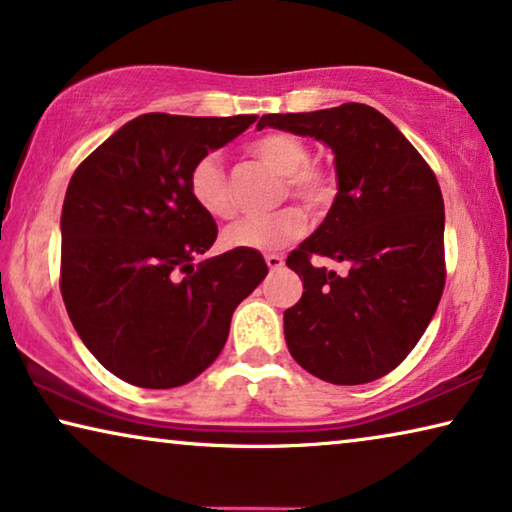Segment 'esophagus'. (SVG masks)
Segmentation results:
<instances>
[{
  "label": "esophagus",
  "instance_id": "1",
  "mask_svg": "<svg viewBox=\"0 0 512 512\" xmlns=\"http://www.w3.org/2000/svg\"><path fill=\"white\" fill-rule=\"evenodd\" d=\"M264 259H266V266H269L273 273L282 271V266H285V259H282L280 255H266Z\"/></svg>",
  "mask_w": 512,
  "mask_h": 512
}]
</instances>
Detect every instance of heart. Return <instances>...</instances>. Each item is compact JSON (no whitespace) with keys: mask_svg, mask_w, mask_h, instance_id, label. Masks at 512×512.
Wrapping results in <instances>:
<instances>
[{"mask_svg":"<svg viewBox=\"0 0 512 512\" xmlns=\"http://www.w3.org/2000/svg\"><path fill=\"white\" fill-rule=\"evenodd\" d=\"M250 154L285 177L287 193L312 211L324 209L333 197V179L324 167L310 163L308 144L289 133H266L250 144ZM190 197L211 218H232L234 197L223 165L216 156H204L190 170ZM305 232V216L296 207H285L271 216H250L234 223L223 232L227 248L271 250L285 248L287 243Z\"/></svg>","mask_w":512,"mask_h":512,"instance_id":"b5f03b06","label":"heart"}]
</instances>
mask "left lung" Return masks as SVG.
Segmentation results:
<instances>
[{
    "label": "left lung",
    "mask_w": 512,
    "mask_h": 512,
    "mask_svg": "<svg viewBox=\"0 0 512 512\" xmlns=\"http://www.w3.org/2000/svg\"><path fill=\"white\" fill-rule=\"evenodd\" d=\"M315 137L333 151L338 195L287 266L303 280L285 310L294 361L329 384H368L398 368L441 299L444 197L437 177L384 114L363 103L264 114L257 128ZM350 262L347 277L311 257Z\"/></svg>",
    "instance_id": "left-lung-1"
}]
</instances>
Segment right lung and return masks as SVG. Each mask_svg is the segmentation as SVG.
<instances>
[{
    "mask_svg": "<svg viewBox=\"0 0 512 512\" xmlns=\"http://www.w3.org/2000/svg\"><path fill=\"white\" fill-rule=\"evenodd\" d=\"M255 114L128 121L82 160L61 209V296L80 340L112 375L174 388L216 361L232 315L266 278L257 250L193 264L218 236L190 197V170Z\"/></svg>",
    "mask_w": 512,
    "mask_h": 512,
    "instance_id": "obj_1",
    "label": "right lung"
}]
</instances>
